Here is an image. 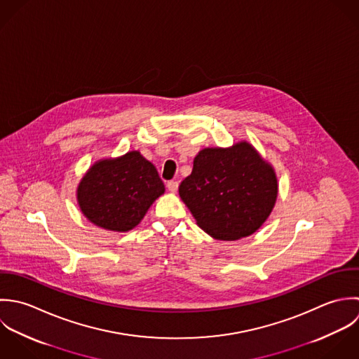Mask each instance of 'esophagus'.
<instances>
[{
    "label": "esophagus",
    "instance_id": "1",
    "mask_svg": "<svg viewBox=\"0 0 359 359\" xmlns=\"http://www.w3.org/2000/svg\"><path fill=\"white\" fill-rule=\"evenodd\" d=\"M168 190L170 191V193H176L177 191V187H179V183L177 182H175V180H170V182H168Z\"/></svg>",
    "mask_w": 359,
    "mask_h": 359
}]
</instances>
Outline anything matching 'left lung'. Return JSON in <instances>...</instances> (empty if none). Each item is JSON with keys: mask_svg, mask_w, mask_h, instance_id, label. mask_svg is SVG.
I'll use <instances>...</instances> for the list:
<instances>
[{"mask_svg": "<svg viewBox=\"0 0 359 359\" xmlns=\"http://www.w3.org/2000/svg\"><path fill=\"white\" fill-rule=\"evenodd\" d=\"M179 194L204 231L231 241L255 233L271 215L278 179L251 144L240 142L201 149Z\"/></svg>", "mask_w": 359, "mask_h": 359, "instance_id": "1", "label": "left lung"}]
</instances>
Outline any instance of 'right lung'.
<instances>
[{"instance_id":"1","label":"right lung","mask_w":359,"mask_h":359,"mask_svg":"<svg viewBox=\"0 0 359 359\" xmlns=\"http://www.w3.org/2000/svg\"><path fill=\"white\" fill-rule=\"evenodd\" d=\"M165 186L155 169L139 151L115 159L95 162L77 187L79 207L90 222L112 230L136 227Z\"/></svg>"}]
</instances>
